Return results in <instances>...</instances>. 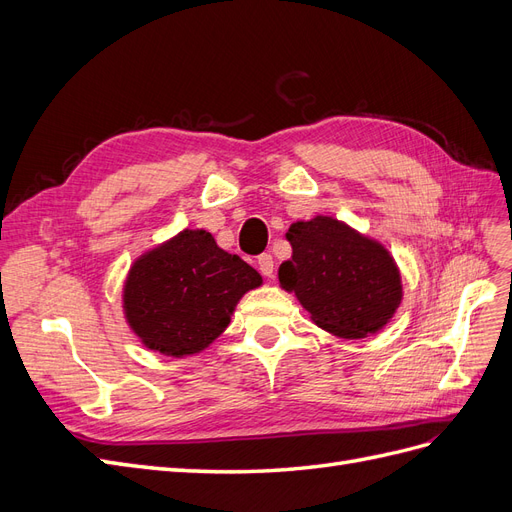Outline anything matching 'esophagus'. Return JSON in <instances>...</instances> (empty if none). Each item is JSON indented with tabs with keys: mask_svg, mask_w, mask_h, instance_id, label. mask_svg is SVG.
Returning <instances> with one entry per match:
<instances>
[{
	"mask_svg": "<svg viewBox=\"0 0 512 512\" xmlns=\"http://www.w3.org/2000/svg\"><path fill=\"white\" fill-rule=\"evenodd\" d=\"M256 265H258V271L265 277L273 275V256L271 254H260L258 260H256Z\"/></svg>",
	"mask_w": 512,
	"mask_h": 512,
	"instance_id": "1",
	"label": "esophagus"
}]
</instances>
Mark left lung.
<instances>
[{"label": "left lung", "mask_w": 512, "mask_h": 512, "mask_svg": "<svg viewBox=\"0 0 512 512\" xmlns=\"http://www.w3.org/2000/svg\"><path fill=\"white\" fill-rule=\"evenodd\" d=\"M290 260L277 271L320 329L344 339L374 335L404 299L401 273L386 247L331 215L290 224Z\"/></svg>", "instance_id": "obj_1"}]
</instances>
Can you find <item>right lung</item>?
<instances>
[{"mask_svg": "<svg viewBox=\"0 0 512 512\" xmlns=\"http://www.w3.org/2000/svg\"><path fill=\"white\" fill-rule=\"evenodd\" d=\"M258 286L260 273L224 252L211 232L185 228L132 262L123 316L145 348L183 359L209 348L243 294Z\"/></svg>", "mask_w": 512, "mask_h": 512, "instance_id": "1", "label": "right lung"}]
</instances>
